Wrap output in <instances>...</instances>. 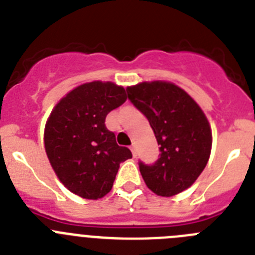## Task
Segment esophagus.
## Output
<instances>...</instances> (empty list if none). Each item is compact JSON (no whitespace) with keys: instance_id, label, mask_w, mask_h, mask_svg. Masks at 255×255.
<instances>
[{"instance_id":"obj_1","label":"esophagus","mask_w":255,"mask_h":255,"mask_svg":"<svg viewBox=\"0 0 255 255\" xmlns=\"http://www.w3.org/2000/svg\"><path fill=\"white\" fill-rule=\"evenodd\" d=\"M131 152H132V155L136 157V147H135V145H131Z\"/></svg>"}]
</instances>
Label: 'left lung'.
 I'll return each instance as SVG.
<instances>
[{"label": "left lung", "instance_id": "left-lung-1", "mask_svg": "<svg viewBox=\"0 0 255 255\" xmlns=\"http://www.w3.org/2000/svg\"><path fill=\"white\" fill-rule=\"evenodd\" d=\"M126 91L161 145V157L154 164H139L145 185L166 198L190 188L203 172L212 149L211 125L203 110L171 82H141Z\"/></svg>", "mask_w": 255, "mask_h": 255}]
</instances>
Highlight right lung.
I'll use <instances>...</instances> for the list:
<instances>
[{
	"instance_id": "add662e5",
	"label": "right lung",
	"mask_w": 255,
	"mask_h": 255,
	"mask_svg": "<svg viewBox=\"0 0 255 255\" xmlns=\"http://www.w3.org/2000/svg\"><path fill=\"white\" fill-rule=\"evenodd\" d=\"M125 88L94 80L78 85L53 107L44 126V149L65 188L97 200L111 191L121 162L131 158L105 125L106 116L126 101Z\"/></svg>"
}]
</instances>
